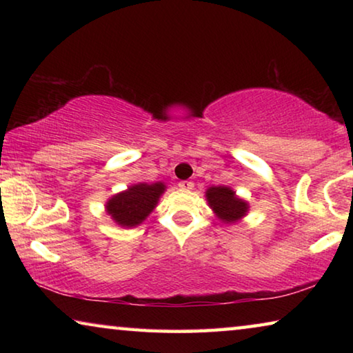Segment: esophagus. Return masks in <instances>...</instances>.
<instances>
[{
	"mask_svg": "<svg viewBox=\"0 0 353 353\" xmlns=\"http://www.w3.org/2000/svg\"><path fill=\"white\" fill-rule=\"evenodd\" d=\"M179 187H181L182 190H193L194 183L191 181H181V182H179Z\"/></svg>",
	"mask_w": 353,
	"mask_h": 353,
	"instance_id": "obj_1",
	"label": "esophagus"
}]
</instances>
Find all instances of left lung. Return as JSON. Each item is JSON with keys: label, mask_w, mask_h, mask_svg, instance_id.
I'll return each instance as SVG.
<instances>
[{"label": "left lung", "mask_w": 353, "mask_h": 353, "mask_svg": "<svg viewBox=\"0 0 353 353\" xmlns=\"http://www.w3.org/2000/svg\"><path fill=\"white\" fill-rule=\"evenodd\" d=\"M205 198L214 214L225 224H234L246 216L249 204L238 198L235 191L229 187H210L205 191Z\"/></svg>", "instance_id": "obj_1"}]
</instances>
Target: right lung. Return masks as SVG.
I'll return each instance as SVG.
<instances>
[{"mask_svg": "<svg viewBox=\"0 0 353 353\" xmlns=\"http://www.w3.org/2000/svg\"><path fill=\"white\" fill-rule=\"evenodd\" d=\"M165 183H137L107 201L105 210L112 219L121 227H135L151 213L160 196L165 193Z\"/></svg>", "mask_w": 353, "mask_h": 353, "instance_id": "add662e5", "label": "right lung"}]
</instances>
